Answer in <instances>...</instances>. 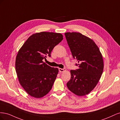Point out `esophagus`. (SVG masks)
<instances>
[{
	"label": "esophagus",
	"instance_id": "1",
	"mask_svg": "<svg viewBox=\"0 0 120 120\" xmlns=\"http://www.w3.org/2000/svg\"><path fill=\"white\" fill-rule=\"evenodd\" d=\"M59 71H60V72H64V71H66V68H59Z\"/></svg>",
	"mask_w": 120,
	"mask_h": 120
}]
</instances>
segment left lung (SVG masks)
<instances>
[{"mask_svg": "<svg viewBox=\"0 0 120 120\" xmlns=\"http://www.w3.org/2000/svg\"><path fill=\"white\" fill-rule=\"evenodd\" d=\"M74 59L79 68L71 70L67 86L79 96L88 95L95 88L103 73L104 62L100 49L92 39L79 32L64 34Z\"/></svg>", "mask_w": 120, "mask_h": 120, "instance_id": "8db88e82", "label": "left lung"}]
</instances>
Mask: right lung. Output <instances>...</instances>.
I'll return each instance as SVG.
<instances>
[{"label": "right lung", "instance_id": "add662e5", "mask_svg": "<svg viewBox=\"0 0 120 120\" xmlns=\"http://www.w3.org/2000/svg\"><path fill=\"white\" fill-rule=\"evenodd\" d=\"M60 33L41 32L28 38L16 57L15 70L21 86L28 95L41 98L48 94L55 81L59 69L43 61L54 47L61 42Z\"/></svg>", "mask_w": 120, "mask_h": 120}]
</instances>
